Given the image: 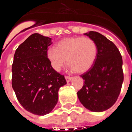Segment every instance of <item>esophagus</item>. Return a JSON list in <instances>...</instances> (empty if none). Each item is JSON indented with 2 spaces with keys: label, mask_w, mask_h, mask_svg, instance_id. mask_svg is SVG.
Listing matches in <instances>:
<instances>
[{
  "label": "esophagus",
  "mask_w": 132,
  "mask_h": 132,
  "mask_svg": "<svg viewBox=\"0 0 132 132\" xmlns=\"http://www.w3.org/2000/svg\"><path fill=\"white\" fill-rule=\"evenodd\" d=\"M65 79H66V81H67V82H69L70 81H71L72 77H71L66 76V77H65Z\"/></svg>",
  "instance_id": "obj_1"
}]
</instances>
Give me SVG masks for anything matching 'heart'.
Wrapping results in <instances>:
<instances>
[{"instance_id":"obj_1","label":"heart","mask_w":132,"mask_h":132,"mask_svg":"<svg viewBox=\"0 0 132 132\" xmlns=\"http://www.w3.org/2000/svg\"><path fill=\"white\" fill-rule=\"evenodd\" d=\"M97 55V46L94 41L88 37L67 38L59 41L57 47H50L47 57L55 71H59L65 64L77 73L87 71L91 68Z\"/></svg>"}]
</instances>
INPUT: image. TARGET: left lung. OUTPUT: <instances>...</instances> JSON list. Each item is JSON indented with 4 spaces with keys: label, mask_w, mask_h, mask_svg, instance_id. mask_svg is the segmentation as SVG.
Returning <instances> with one entry per match:
<instances>
[{
    "label": "left lung",
    "mask_w": 132,
    "mask_h": 132,
    "mask_svg": "<svg viewBox=\"0 0 132 132\" xmlns=\"http://www.w3.org/2000/svg\"><path fill=\"white\" fill-rule=\"evenodd\" d=\"M85 35L94 41L97 55L88 71L81 75L83 87L78 91L80 103L90 111L101 112L117 101L123 80L122 57L114 43L94 31Z\"/></svg>",
    "instance_id": "left-lung-1"
}]
</instances>
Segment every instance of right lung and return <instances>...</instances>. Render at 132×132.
<instances>
[{
  "label": "right lung",
  "instance_id": "add662e5",
  "mask_svg": "<svg viewBox=\"0 0 132 132\" xmlns=\"http://www.w3.org/2000/svg\"><path fill=\"white\" fill-rule=\"evenodd\" d=\"M52 38L33 34L18 46L12 67V86L23 108L44 116L58 101V91L67 82L55 71L47 57Z\"/></svg>",
  "mask_w": 132,
  "mask_h": 132
}]
</instances>
